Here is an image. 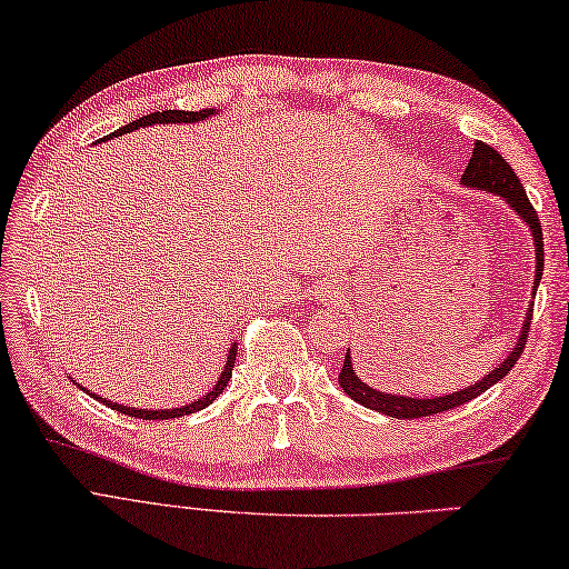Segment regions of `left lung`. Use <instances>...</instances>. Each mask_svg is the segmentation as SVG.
Instances as JSON below:
<instances>
[{"instance_id": "1", "label": "left lung", "mask_w": 569, "mask_h": 569, "mask_svg": "<svg viewBox=\"0 0 569 569\" xmlns=\"http://www.w3.org/2000/svg\"><path fill=\"white\" fill-rule=\"evenodd\" d=\"M462 183L475 186V189H486V191L501 193V197L523 217V222L529 224V230L533 234V248H537V276H533V293H537V286L541 281V270H545V234H541V222H539L537 211H533L531 201L527 197V189H523V183L519 181V176H516L513 168L506 163L501 152L490 148L488 142L475 140L470 163L465 166V173H462ZM531 317H533V309L527 311V321H523V327H521L519 342H516L513 352L508 355L501 366H498L496 370H490L488 376L478 380L475 386L465 388V391H457L452 396L403 398V396L380 393V391H376V388L366 386L358 376H355L352 362H350V352L345 355V366H342V370H339V386H342V391L350 396L352 401L368 406V409H372V411H383L386 417H396V419H423V417H435V413H442V411H449V409H457V406L470 403L472 398L486 393L490 386H496L498 380L506 378L508 372L513 370V366L521 358L523 347H527Z\"/></svg>"}]
</instances>
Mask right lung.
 <instances>
[{
	"label": "right lung",
	"instance_id": "add662e5",
	"mask_svg": "<svg viewBox=\"0 0 569 569\" xmlns=\"http://www.w3.org/2000/svg\"><path fill=\"white\" fill-rule=\"evenodd\" d=\"M209 114H214V109H199V112H181V109H166V112H152V114H146L140 117V120H134L130 124H124L122 132H130V130H138V127H148V124H176V122H199V120H207ZM117 134V132H114ZM234 358H237V350L232 347L230 350V358H227V366H224V372L219 376L217 386L211 388V393H207V398H199V401H193L189 406H183V409H171V411H146V409H130V406H120V403H109L104 401L107 406H112V409H117L120 413H127V417H134V419H178L183 417V413H193V411H201L207 409V406L214 401V398L224 391L227 388V380L232 378V368H234ZM97 398V396H94Z\"/></svg>",
	"mask_w": 569,
	"mask_h": 569
}]
</instances>
